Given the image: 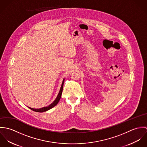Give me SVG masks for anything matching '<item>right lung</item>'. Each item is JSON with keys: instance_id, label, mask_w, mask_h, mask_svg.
<instances>
[{"instance_id": "add662e5", "label": "right lung", "mask_w": 147, "mask_h": 147, "mask_svg": "<svg viewBox=\"0 0 147 147\" xmlns=\"http://www.w3.org/2000/svg\"><path fill=\"white\" fill-rule=\"evenodd\" d=\"M64 83V79H63L62 84V85L61 86V89H60L57 98L53 101V102H52L50 105H49V106H46V107H42V108H40V109H33V108H31V107H28L29 109H30L31 110H32L33 111H36V112H39V113H42V112L46 111L52 109L53 107H54L55 105H57V104L59 102V100L61 99V96H62V91H63Z\"/></svg>"}]
</instances>
